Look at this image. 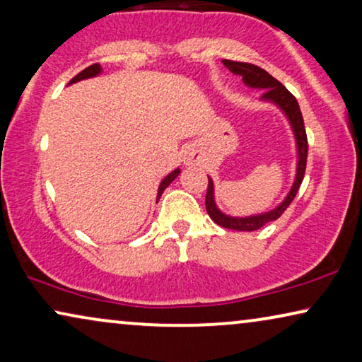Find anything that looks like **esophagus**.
<instances>
[{
	"instance_id": "esophagus-1",
	"label": "esophagus",
	"mask_w": 362,
	"mask_h": 362,
	"mask_svg": "<svg viewBox=\"0 0 362 362\" xmlns=\"http://www.w3.org/2000/svg\"><path fill=\"white\" fill-rule=\"evenodd\" d=\"M182 160L185 165H192V164H197V162L200 160V157H198V154L193 149H187L185 152H183Z\"/></svg>"
}]
</instances>
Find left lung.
Returning a JSON list of instances; mask_svg holds the SVG:
<instances>
[{"label":"left lung","instance_id":"8db88e82","mask_svg":"<svg viewBox=\"0 0 362 362\" xmlns=\"http://www.w3.org/2000/svg\"><path fill=\"white\" fill-rule=\"evenodd\" d=\"M225 67L231 70L234 75H241L244 85L254 90H264L261 96V101L264 103H271L277 106L282 111L285 118H287L290 128L293 132L295 147H297V167H295V179L292 187L284 200L279 203L277 206H274L272 210L256 213V215L249 216H231L223 213L216 205L215 200V183H213L211 177L208 175V190L205 198V206L208 215L216 225L228 230H236V231H256L259 228H262L267 223L276 221L282 213L287 210V206L293 202L295 195H297L300 185H302L303 175H305V167H307V156H308V142H307V132H305V124L302 118V111H300L298 101L295 100V96L285 88L281 81L276 80L271 74H267L266 70L257 67V65L246 64V62H233V60H223Z\"/></svg>","mask_w":362,"mask_h":362}]
</instances>
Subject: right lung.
<instances>
[{"label":"right lung","instance_id":"right-lung-1","mask_svg":"<svg viewBox=\"0 0 362 362\" xmlns=\"http://www.w3.org/2000/svg\"><path fill=\"white\" fill-rule=\"evenodd\" d=\"M100 74H101V65H100V64H93V65H90V67H86L85 70H81V72H80L78 75H75V77H74L72 80H70V83H69V85L77 83V81H80V80H86V78L98 77ZM179 174H180V169H179V167H177L175 170H172L169 175H165V177H164V180H162V182H160V185H159V190H157V202H159V198H160L162 193H164L165 188L169 187L170 183L177 179V175H179Z\"/></svg>","mask_w":362,"mask_h":362}]
</instances>
